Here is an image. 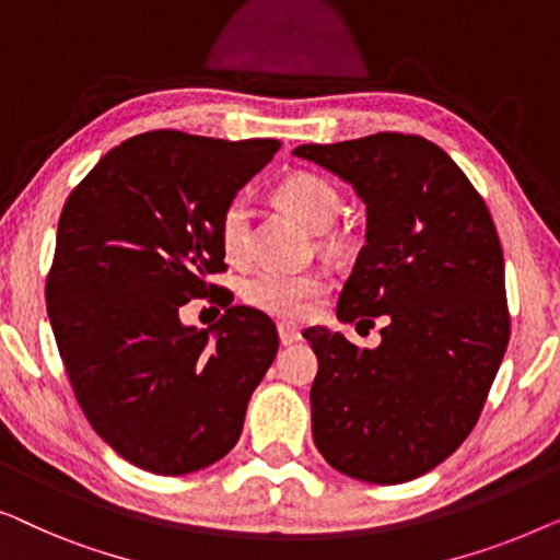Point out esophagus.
Segmentation results:
<instances>
[{"instance_id":"1","label":"esophagus","mask_w":560,"mask_h":560,"mask_svg":"<svg viewBox=\"0 0 560 560\" xmlns=\"http://www.w3.org/2000/svg\"><path fill=\"white\" fill-rule=\"evenodd\" d=\"M278 336H280V341L288 347V343H295L298 339H301V331H298V326L290 324V320H280Z\"/></svg>"}]
</instances>
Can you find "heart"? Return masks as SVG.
<instances>
[{"mask_svg": "<svg viewBox=\"0 0 560 560\" xmlns=\"http://www.w3.org/2000/svg\"><path fill=\"white\" fill-rule=\"evenodd\" d=\"M278 198L313 232H326L339 217L341 198L334 183L313 173H295L280 183ZM221 247L226 257L242 259L249 242V206L242 196L232 198L221 213ZM328 280L320 272H293L265 267L244 285V298L255 308L280 318H303L316 298L326 293Z\"/></svg>", "mask_w": 560, "mask_h": 560, "instance_id": "heart-1", "label": "heart"}]
</instances>
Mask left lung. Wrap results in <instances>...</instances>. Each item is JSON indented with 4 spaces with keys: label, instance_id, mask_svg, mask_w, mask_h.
Instances as JSON below:
<instances>
[{
    "label": "left lung",
    "instance_id": "left-lung-1",
    "mask_svg": "<svg viewBox=\"0 0 560 560\" xmlns=\"http://www.w3.org/2000/svg\"><path fill=\"white\" fill-rule=\"evenodd\" d=\"M295 158L339 175L366 206V244L339 295L341 324L385 316L380 347L305 328L318 357L313 441L336 471L402 485L471 433L510 341L494 221L439 144L380 132L301 144Z\"/></svg>",
    "mask_w": 560,
    "mask_h": 560
}]
</instances>
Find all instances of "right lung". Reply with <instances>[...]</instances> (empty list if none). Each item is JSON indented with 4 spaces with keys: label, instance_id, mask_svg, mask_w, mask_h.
Masks as SVG:
<instances>
[{
    "label": "right lung",
    "instance_id": "obj_1",
    "mask_svg": "<svg viewBox=\"0 0 560 560\" xmlns=\"http://www.w3.org/2000/svg\"><path fill=\"white\" fill-rule=\"evenodd\" d=\"M278 140H213L158 129L106 152L58 221L48 316L94 431L129 464L180 477L224 458L278 354L265 313L229 305L186 326L180 305L217 293L226 203Z\"/></svg>",
    "mask_w": 560,
    "mask_h": 560
}]
</instances>
